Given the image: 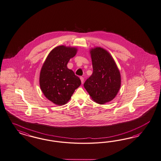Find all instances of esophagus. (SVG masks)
Masks as SVG:
<instances>
[{
	"mask_svg": "<svg viewBox=\"0 0 161 161\" xmlns=\"http://www.w3.org/2000/svg\"><path fill=\"white\" fill-rule=\"evenodd\" d=\"M80 80H81V83L83 84V82H84V78H83V77H80Z\"/></svg>",
	"mask_w": 161,
	"mask_h": 161,
	"instance_id": "obj_1",
	"label": "esophagus"
}]
</instances>
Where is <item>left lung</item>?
Listing matches in <instances>:
<instances>
[{"mask_svg":"<svg viewBox=\"0 0 161 161\" xmlns=\"http://www.w3.org/2000/svg\"><path fill=\"white\" fill-rule=\"evenodd\" d=\"M93 72L84 84L92 99L100 104L113 100L121 86V75L114 59L100 47L90 49Z\"/></svg>","mask_w":161,"mask_h":161,"instance_id":"1","label":"left lung"}]
</instances>
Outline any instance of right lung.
Wrapping results in <instances>:
<instances>
[{
  "mask_svg": "<svg viewBox=\"0 0 161 161\" xmlns=\"http://www.w3.org/2000/svg\"><path fill=\"white\" fill-rule=\"evenodd\" d=\"M75 47L59 45L54 48L45 59L39 74V86L44 96L56 105L68 102L81 85V80L67 67L69 59L76 55Z\"/></svg>",
  "mask_w": 161,
  "mask_h": 161,
  "instance_id": "add662e5",
  "label": "right lung"
}]
</instances>
